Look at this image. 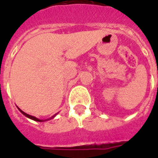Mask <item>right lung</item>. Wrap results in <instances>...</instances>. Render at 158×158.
Segmentation results:
<instances>
[{
	"mask_svg": "<svg viewBox=\"0 0 158 158\" xmlns=\"http://www.w3.org/2000/svg\"><path fill=\"white\" fill-rule=\"evenodd\" d=\"M19 110L21 112V113L24 115L25 117H27V118H29L32 119V120H35V121H37V122H45V121H47V120H50V119L53 118H55L56 116V114H55V115H53V116L52 117V118H47V119H39L37 118H35V117L34 116H31V115H29V114H27L26 113H24V112H23L22 110L20 109V108H19Z\"/></svg>",
	"mask_w": 158,
	"mask_h": 158,
	"instance_id": "1",
	"label": "right lung"
}]
</instances>
